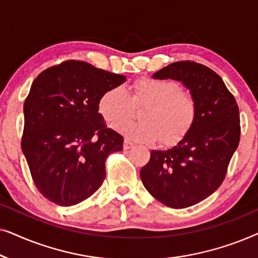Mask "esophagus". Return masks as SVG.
I'll return each instance as SVG.
<instances>
[{
    "label": "esophagus",
    "mask_w": 258,
    "mask_h": 258,
    "mask_svg": "<svg viewBox=\"0 0 258 258\" xmlns=\"http://www.w3.org/2000/svg\"><path fill=\"white\" fill-rule=\"evenodd\" d=\"M133 147H134L133 142H130V141H128V140H124V143H123V149L129 150V149H132Z\"/></svg>",
    "instance_id": "34e87169"
}]
</instances>
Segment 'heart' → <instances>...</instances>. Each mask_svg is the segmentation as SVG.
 Returning a JSON list of instances; mask_svg holds the SVG:
<instances>
[{
  "instance_id": "1",
  "label": "heart",
  "mask_w": 258,
  "mask_h": 258,
  "mask_svg": "<svg viewBox=\"0 0 258 258\" xmlns=\"http://www.w3.org/2000/svg\"><path fill=\"white\" fill-rule=\"evenodd\" d=\"M144 105L140 122H123L134 106ZM97 109L103 121L114 125L126 139L143 143L174 144L192 128L197 117V102L191 94L182 90L177 82L155 77H141L129 86L112 87L101 95Z\"/></svg>"
}]
</instances>
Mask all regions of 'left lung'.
I'll list each match as a JSON object with an SVG mask.
<instances>
[{
	"label": "left lung",
	"instance_id": "obj_1",
	"mask_svg": "<svg viewBox=\"0 0 258 258\" xmlns=\"http://www.w3.org/2000/svg\"><path fill=\"white\" fill-rule=\"evenodd\" d=\"M153 77L181 81L197 102L190 132L171 149L151 151L140 174L155 199L182 209L206 200L224 181L241 136L238 105L220 75L201 63H171Z\"/></svg>",
	"mask_w": 258,
	"mask_h": 258
}]
</instances>
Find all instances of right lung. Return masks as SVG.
<instances>
[{
    "instance_id": "obj_1",
    "label": "right lung",
    "mask_w": 258,
    "mask_h": 258,
    "mask_svg": "<svg viewBox=\"0 0 258 258\" xmlns=\"http://www.w3.org/2000/svg\"><path fill=\"white\" fill-rule=\"evenodd\" d=\"M125 76L68 59L45 69L24 101L21 148L31 178L45 199L63 207L90 197L105 177V160L123 137L97 109L101 95Z\"/></svg>"
}]
</instances>
